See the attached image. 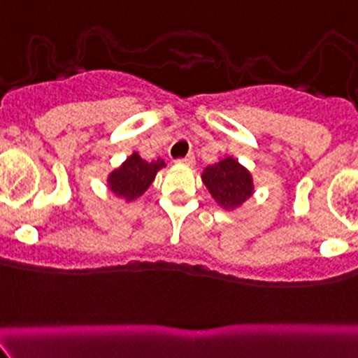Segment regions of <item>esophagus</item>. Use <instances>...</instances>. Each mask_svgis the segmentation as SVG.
<instances>
[{
  "instance_id": "34e87169",
  "label": "esophagus",
  "mask_w": 358,
  "mask_h": 358,
  "mask_svg": "<svg viewBox=\"0 0 358 358\" xmlns=\"http://www.w3.org/2000/svg\"><path fill=\"white\" fill-rule=\"evenodd\" d=\"M194 161H196V157H194V154H189V156H185L183 159H178V164H185V166H192Z\"/></svg>"
}]
</instances>
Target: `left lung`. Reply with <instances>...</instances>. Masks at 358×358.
I'll return each mask as SVG.
<instances>
[{"mask_svg":"<svg viewBox=\"0 0 358 358\" xmlns=\"http://www.w3.org/2000/svg\"><path fill=\"white\" fill-rule=\"evenodd\" d=\"M201 178L213 201L225 211H237L255 196L251 171L232 156L206 166Z\"/></svg>","mask_w":358,"mask_h":358,"instance_id":"1","label":"left lung"}]
</instances>
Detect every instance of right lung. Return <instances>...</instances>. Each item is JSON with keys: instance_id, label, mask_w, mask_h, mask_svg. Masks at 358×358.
<instances>
[{"instance_id": "right-lung-1", "label": "right lung", "mask_w": 358, "mask_h": 358, "mask_svg": "<svg viewBox=\"0 0 358 358\" xmlns=\"http://www.w3.org/2000/svg\"><path fill=\"white\" fill-rule=\"evenodd\" d=\"M162 168H166L164 159L159 157L149 162L140 157L138 152H131L107 175V189L112 196L124 202H133L149 190Z\"/></svg>"}]
</instances>
